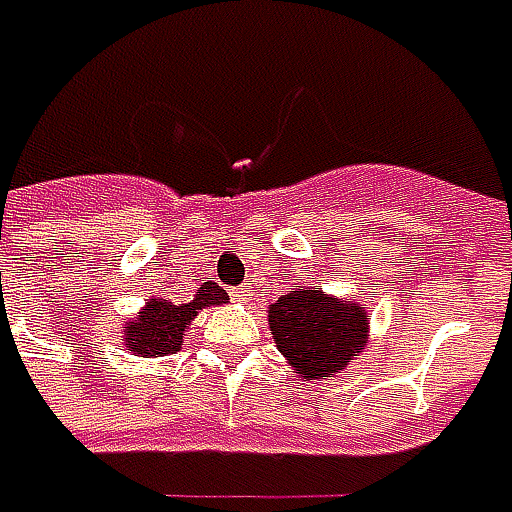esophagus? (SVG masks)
Segmentation results:
<instances>
[{
    "instance_id": "obj_1",
    "label": "esophagus",
    "mask_w": 512,
    "mask_h": 512,
    "mask_svg": "<svg viewBox=\"0 0 512 512\" xmlns=\"http://www.w3.org/2000/svg\"><path fill=\"white\" fill-rule=\"evenodd\" d=\"M230 296L235 299V302H246V299H249L252 293H249V288H246V285H241V288H232Z\"/></svg>"
}]
</instances>
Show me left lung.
<instances>
[{
  "mask_svg": "<svg viewBox=\"0 0 512 512\" xmlns=\"http://www.w3.org/2000/svg\"><path fill=\"white\" fill-rule=\"evenodd\" d=\"M268 327L277 349L305 380L343 371L368 343L363 307L302 285L268 305Z\"/></svg>",
  "mask_w": 512,
  "mask_h": 512,
  "instance_id": "8db88e82",
  "label": "left lung"
}]
</instances>
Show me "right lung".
Segmentation results:
<instances>
[{
  "label": "right lung",
  "mask_w": 512,
  "mask_h": 512,
  "mask_svg": "<svg viewBox=\"0 0 512 512\" xmlns=\"http://www.w3.org/2000/svg\"><path fill=\"white\" fill-rule=\"evenodd\" d=\"M227 302V293L216 282H205L191 302L174 305L169 299H149L141 316L124 324V346L132 355L163 357L180 352L182 335L202 307Z\"/></svg>",
  "instance_id": "1"
}]
</instances>
